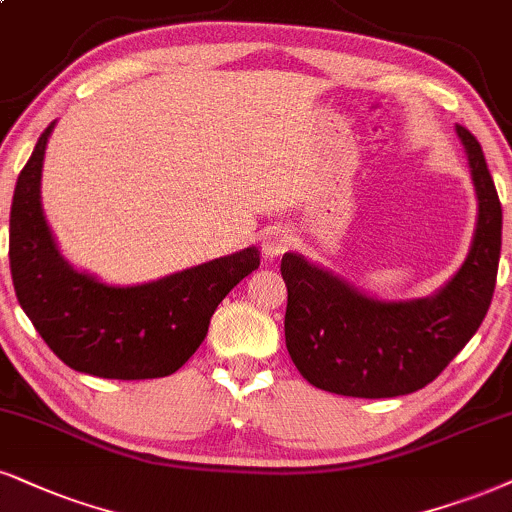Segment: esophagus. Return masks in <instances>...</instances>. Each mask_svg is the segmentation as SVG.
<instances>
[{
  "label": "esophagus",
  "instance_id": "obj_1",
  "mask_svg": "<svg viewBox=\"0 0 512 512\" xmlns=\"http://www.w3.org/2000/svg\"><path fill=\"white\" fill-rule=\"evenodd\" d=\"M289 244H292V239H289L285 230H270L268 235L263 237V251H266L270 258L285 254V251L289 249Z\"/></svg>",
  "mask_w": 512,
  "mask_h": 512
}]
</instances>
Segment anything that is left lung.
<instances>
[{"label":"left lung","instance_id":"obj_1","mask_svg":"<svg viewBox=\"0 0 512 512\" xmlns=\"http://www.w3.org/2000/svg\"><path fill=\"white\" fill-rule=\"evenodd\" d=\"M456 130L468 151L479 216L463 268L437 296L377 301L301 256H282L287 351L313 387L356 399L410 394L437 380L482 325L496 287L503 216L482 147L470 130Z\"/></svg>","mask_w":512,"mask_h":512}]
</instances>
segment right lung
I'll return each instance as SVG.
<instances>
[{
    "instance_id": "right-lung-1",
    "label": "right lung",
    "mask_w": 512,
    "mask_h": 512,
    "mask_svg": "<svg viewBox=\"0 0 512 512\" xmlns=\"http://www.w3.org/2000/svg\"><path fill=\"white\" fill-rule=\"evenodd\" d=\"M47 125L16 182L9 263L18 304L68 368L104 380H151L180 370L211 315L261 263L258 249L216 258L140 287H109L59 256L40 204Z\"/></svg>"
}]
</instances>
